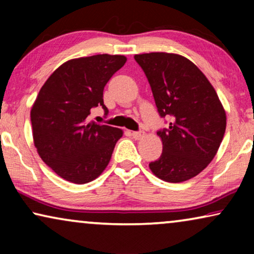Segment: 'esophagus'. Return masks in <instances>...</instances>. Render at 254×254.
<instances>
[{
  "instance_id": "1",
  "label": "esophagus",
  "mask_w": 254,
  "mask_h": 254,
  "mask_svg": "<svg viewBox=\"0 0 254 254\" xmlns=\"http://www.w3.org/2000/svg\"><path fill=\"white\" fill-rule=\"evenodd\" d=\"M131 136H133V138H135V140H140L141 137L144 136V131H142V130L133 131V133H131Z\"/></svg>"
}]
</instances>
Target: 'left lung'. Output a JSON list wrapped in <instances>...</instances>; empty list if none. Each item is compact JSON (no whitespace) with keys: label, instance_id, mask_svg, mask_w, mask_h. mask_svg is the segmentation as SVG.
Instances as JSON below:
<instances>
[{"label":"left lung","instance_id":"left-lung-1","mask_svg":"<svg viewBox=\"0 0 254 254\" xmlns=\"http://www.w3.org/2000/svg\"><path fill=\"white\" fill-rule=\"evenodd\" d=\"M144 71L159 116L171 117L162 138L161 157L149 168L168 183L186 182L207 168L223 140L227 117L203 72L178 54L145 53L134 57Z\"/></svg>","mask_w":254,"mask_h":254}]
</instances>
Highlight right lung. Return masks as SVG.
<instances>
[{
  "mask_svg": "<svg viewBox=\"0 0 254 254\" xmlns=\"http://www.w3.org/2000/svg\"><path fill=\"white\" fill-rule=\"evenodd\" d=\"M127 59L98 54L72 59L52 74L31 110L33 141L41 159L61 178L86 184L102 175L110 163L119 128L89 121L93 107L102 106L106 83Z\"/></svg>",
  "mask_w": 254,
  "mask_h": 254,
  "instance_id": "right-lung-1",
  "label": "right lung"
}]
</instances>
